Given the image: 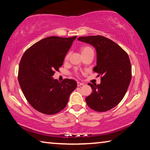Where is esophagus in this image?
Wrapping results in <instances>:
<instances>
[{
  "label": "esophagus",
  "mask_w": 150,
  "mask_h": 150,
  "mask_svg": "<svg viewBox=\"0 0 150 150\" xmlns=\"http://www.w3.org/2000/svg\"><path fill=\"white\" fill-rule=\"evenodd\" d=\"M84 84H83V83H80V82H77V86L78 87H80V86L81 85H83Z\"/></svg>",
  "instance_id": "esophagus-1"
}]
</instances>
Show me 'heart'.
Masks as SVG:
<instances>
[{"label": "heart", "mask_w": 150, "mask_h": 150, "mask_svg": "<svg viewBox=\"0 0 150 150\" xmlns=\"http://www.w3.org/2000/svg\"><path fill=\"white\" fill-rule=\"evenodd\" d=\"M81 54H82V55L86 54V53H88V52H93V50L92 48H91V47L89 46H87V45H85V46H82L81 47ZM69 55L70 54L69 53V54H67V55H66L65 56V60H67L68 59H69ZM75 74L76 75H78V73L77 72H75Z\"/></svg>", "instance_id": "b5f03b06"}]
</instances>
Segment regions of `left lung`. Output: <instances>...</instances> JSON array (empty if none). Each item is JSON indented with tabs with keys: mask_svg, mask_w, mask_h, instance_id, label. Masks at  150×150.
I'll use <instances>...</instances> for the list:
<instances>
[{
	"mask_svg": "<svg viewBox=\"0 0 150 150\" xmlns=\"http://www.w3.org/2000/svg\"><path fill=\"white\" fill-rule=\"evenodd\" d=\"M95 47L96 65L93 71L100 76V85L91 84L93 93L85 98L93 110L106 112L122 100L132 79L131 63L127 53L115 42L102 35H89L78 38Z\"/></svg>",
	"mask_w": 150,
	"mask_h": 150,
	"instance_id": "8db88e82",
	"label": "left lung"
}]
</instances>
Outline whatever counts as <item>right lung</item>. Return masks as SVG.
<instances>
[{"label": "right lung", "instance_id": "right-lung-1", "mask_svg": "<svg viewBox=\"0 0 150 150\" xmlns=\"http://www.w3.org/2000/svg\"><path fill=\"white\" fill-rule=\"evenodd\" d=\"M77 36H51L30 47L22 55L18 68V82L28 102L37 111L55 115L64 108L77 82L53 79L63 65L65 55Z\"/></svg>", "mask_w": 150, "mask_h": 150}]
</instances>
